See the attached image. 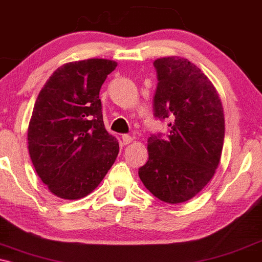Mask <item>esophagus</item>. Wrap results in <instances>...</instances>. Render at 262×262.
<instances>
[{
  "label": "esophagus",
  "instance_id": "34e87169",
  "mask_svg": "<svg viewBox=\"0 0 262 262\" xmlns=\"http://www.w3.org/2000/svg\"><path fill=\"white\" fill-rule=\"evenodd\" d=\"M121 138H123V144L124 145L130 144V143L134 141V138H132L131 136H128V135H123V136H121Z\"/></svg>",
  "mask_w": 262,
  "mask_h": 262
}]
</instances>
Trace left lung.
Returning a JSON list of instances; mask_svg holds the SVG:
<instances>
[{
	"label": "left lung",
	"mask_w": 262,
	"mask_h": 262,
	"mask_svg": "<svg viewBox=\"0 0 262 262\" xmlns=\"http://www.w3.org/2000/svg\"><path fill=\"white\" fill-rule=\"evenodd\" d=\"M154 66L159 78L155 117L170 120L169 132L149 137V159L138 175L156 198L180 204L216 173L224 142L223 106L212 82L188 59L163 57Z\"/></svg>",
	"instance_id": "1"
}]
</instances>
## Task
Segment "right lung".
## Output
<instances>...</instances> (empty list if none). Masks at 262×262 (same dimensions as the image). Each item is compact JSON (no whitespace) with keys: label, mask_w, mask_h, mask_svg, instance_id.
Wrapping results in <instances>:
<instances>
[{"label":"right lung","mask_w":262,"mask_h":262,"mask_svg":"<svg viewBox=\"0 0 262 262\" xmlns=\"http://www.w3.org/2000/svg\"><path fill=\"white\" fill-rule=\"evenodd\" d=\"M117 62L92 58L59 67L39 92L28 125V151L50 192L75 200L98 187L119 143L106 131L99 93Z\"/></svg>","instance_id":"add662e5"}]
</instances>
